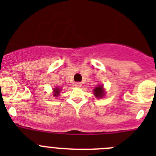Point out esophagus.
<instances>
[{
    "mask_svg": "<svg viewBox=\"0 0 156 156\" xmlns=\"http://www.w3.org/2000/svg\"><path fill=\"white\" fill-rule=\"evenodd\" d=\"M75 86L77 87H80L82 86V83H80V82H76L75 83Z\"/></svg>",
    "mask_w": 156,
    "mask_h": 156,
    "instance_id": "1",
    "label": "esophagus"
}]
</instances>
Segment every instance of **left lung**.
I'll list each match as a JSON object with an SVG mask.
<instances>
[{"label": "left lung", "instance_id": "1", "mask_svg": "<svg viewBox=\"0 0 156 156\" xmlns=\"http://www.w3.org/2000/svg\"><path fill=\"white\" fill-rule=\"evenodd\" d=\"M93 92L95 97L98 98H103L105 96V94L104 88H103V85H98V86L94 89Z\"/></svg>", "mask_w": 156, "mask_h": 156}]
</instances>
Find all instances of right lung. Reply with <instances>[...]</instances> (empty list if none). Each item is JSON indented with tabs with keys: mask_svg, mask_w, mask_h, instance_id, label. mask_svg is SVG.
Returning a JSON list of instances; mask_svg holds the SVG:
<instances>
[{
	"mask_svg": "<svg viewBox=\"0 0 156 156\" xmlns=\"http://www.w3.org/2000/svg\"><path fill=\"white\" fill-rule=\"evenodd\" d=\"M62 90L61 88H59V87H55V88H54V96L55 97H58L59 95V94H60V91Z\"/></svg>",
	"mask_w": 156,
	"mask_h": 156,
	"instance_id": "obj_1",
	"label": "right lung"
}]
</instances>
